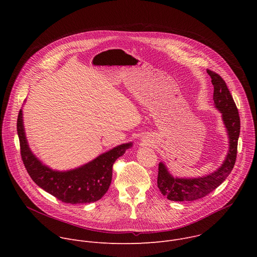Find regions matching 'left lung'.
<instances>
[{"mask_svg":"<svg viewBox=\"0 0 257 257\" xmlns=\"http://www.w3.org/2000/svg\"><path fill=\"white\" fill-rule=\"evenodd\" d=\"M213 85V101L222 113V118L229 135V152L223 163L213 173L199 178H175L167 167L159 164L158 187L162 194L173 201H193L206 196L227 179L232 172L240 134V117L238 108L225 80L211 70H206Z\"/></svg>","mask_w":257,"mask_h":257,"instance_id":"1","label":"left lung"}]
</instances>
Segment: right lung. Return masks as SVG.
Segmentation results:
<instances>
[{"label": "right lung", "mask_w": 257, "mask_h": 257, "mask_svg": "<svg viewBox=\"0 0 257 257\" xmlns=\"http://www.w3.org/2000/svg\"><path fill=\"white\" fill-rule=\"evenodd\" d=\"M17 133L21 158L30 178L48 193L71 204L99 200L111 185L115 161L132 146L131 142L118 145L77 169L60 172L45 166L31 153L24 132L22 109L18 114Z\"/></svg>", "instance_id": "1"}]
</instances>
